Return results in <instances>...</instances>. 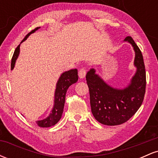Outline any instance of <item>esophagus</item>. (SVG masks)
I'll list each match as a JSON object with an SVG mask.
<instances>
[{
    "label": "esophagus",
    "instance_id": "1",
    "mask_svg": "<svg viewBox=\"0 0 158 158\" xmlns=\"http://www.w3.org/2000/svg\"><path fill=\"white\" fill-rule=\"evenodd\" d=\"M85 75H86V70H85V68H81L79 71V78H80V79H83V78H85Z\"/></svg>",
    "mask_w": 158,
    "mask_h": 158
}]
</instances>
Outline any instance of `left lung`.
<instances>
[{"label": "left lung", "instance_id": "obj_1", "mask_svg": "<svg viewBox=\"0 0 158 158\" xmlns=\"http://www.w3.org/2000/svg\"><path fill=\"white\" fill-rule=\"evenodd\" d=\"M124 41L133 46L135 52V75L129 85L124 89H117L106 84L94 69L87 73L91 112L99 123L106 126H117L127 122L142 105L146 93V70L142 52L131 36Z\"/></svg>", "mask_w": 158, "mask_h": 158}]
</instances>
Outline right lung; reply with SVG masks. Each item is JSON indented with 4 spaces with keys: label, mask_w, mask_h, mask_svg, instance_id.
Wrapping results in <instances>:
<instances>
[{
    "label": "right lung",
    "mask_w": 158,
    "mask_h": 158,
    "mask_svg": "<svg viewBox=\"0 0 158 158\" xmlns=\"http://www.w3.org/2000/svg\"><path fill=\"white\" fill-rule=\"evenodd\" d=\"M40 27H36L31 32H29L25 38L22 40L21 43L24 41L30 34L35 32L36 30H39ZM20 45L17 47L14 52L13 56L12 58V61H11V70H13L16 59L19 55L20 52ZM78 80V70L77 69H72V70H68V71L64 72L61 75L60 78L59 79L57 84H56V88L55 91V100H54V106L52 108L51 113L47 117L46 119H42V120L37 121L36 123L39 127L42 128H48V127H51L60 120L61 115H62L63 110H64V102H65V96H66V92L68 88L71 85L76 83Z\"/></svg>",
    "instance_id": "add662e5"
}]
</instances>
